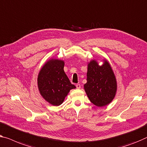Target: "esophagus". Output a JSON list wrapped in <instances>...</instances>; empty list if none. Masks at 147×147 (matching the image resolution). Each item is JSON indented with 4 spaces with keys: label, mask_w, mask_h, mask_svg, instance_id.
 <instances>
[{
    "label": "esophagus",
    "mask_w": 147,
    "mask_h": 147,
    "mask_svg": "<svg viewBox=\"0 0 147 147\" xmlns=\"http://www.w3.org/2000/svg\"><path fill=\"white\" fill-rule=\"evenodd\" d=\"M76 88L80 89V84H77L76 85Z\"/></svg>",
    "instance_id": "34e87169"
}]
</instances>
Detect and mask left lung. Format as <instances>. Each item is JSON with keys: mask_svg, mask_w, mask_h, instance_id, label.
Returning a JSON list of instances; mask_svg holds the SVG:
<instances>
[{"mask_svg": "<svg viewBox=\"0 0 147 147\" xmlns=\"http://www.w3.org/2000/svg\"><path fill=\"white\" fill-rule=\"evenodd\" d=\"M87 82L84 85L86 94L93 104L106 106L114 99L117 83L110 64L106 59L100 65L98 61L92 59L87 65Z\"/></svg>", "mask_w": 147, "mask_h": 147, "instance_id": "8db88e82", "label": "left lung"}]
</instances>
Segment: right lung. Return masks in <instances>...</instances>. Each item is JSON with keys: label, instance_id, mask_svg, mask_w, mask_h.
<instances>
[{"label": "right lung", "instance_id": "1", "mask_svg": "<svg viewBox=\"0 0 147 147\" xmlns=\"http://www.w3.org/2000/svg\"><path fill=\"white\" fill-rule=\"evenodd\" d=\"M64 66L63 60L51 58L43 64L38 73V88L40 95L55 106H60L70 90L76 88L70 82Z\"/></svg>", "mask_w": 147, "mask_h": 147}]
</instances>
